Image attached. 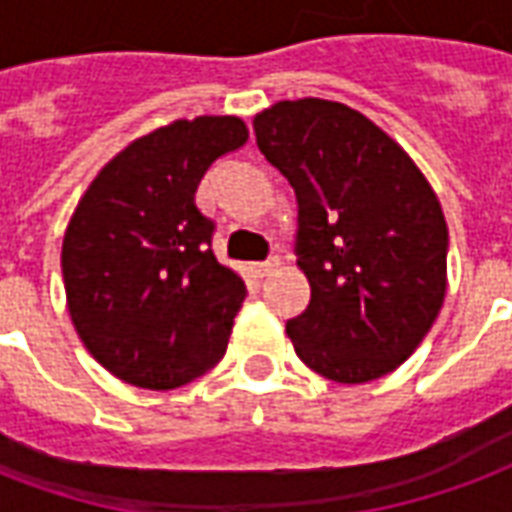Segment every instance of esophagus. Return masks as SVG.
Returning a JSON list of instances; mask_svg holds the SVG:
<instances>
[{"instance_id": "esophagus-1", "label": "esophagus", "mask_w": 512, "mask_h": 512, "mask_svg": "<svg viewBox=\"0 0 512 512\" xmlns=\"http://www.w3.org/2000/svg\"><path fill=\"white\" fill-rule=\"evenodd\" d=\"M278 264H281V261L272 256V259H267V261H259V264H256V272H259V275H270V272L275 270Z\"/></svg>"}]
</instances>
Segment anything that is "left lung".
Listing matches in <instances>:
<instances>
[{"label": "left lung", "instance_id": "left-lung-1", "mask_svg": "<svg viewBox=\"0 0 512 512\" xmlns=\"http://www.w3.org/2000/svg\"><path fill=\"white\" fill-rule=\"evenodd\" d=\"M256 144L297 196L308 308L286 322L316 374L363 384L420 346L447 289V223L412 158L360 111L283 100L253 119Z\"/></svg>", "mask_w": 512, "mask_h": 512}]
</instances>
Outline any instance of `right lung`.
<instances>
[{
	"label": "right lung",
	"instance_id": "right-lung-1",
	"mask_svg": "<svg viewBox=\"0 0 512 512\" xmlns=\"http://www.w3.org/2000/svg\"><path fill=\"white\" fill-rule=\"evenodd\" d=\"M245 141L240 117L179 119L122 149L78 201L62 242L67 308L122 382L174 390L226 354L248 289L215 259L196 188Z\"/></svg>",
	"mask_w": 512,
	"mask_h": 512
}]
</instances>
